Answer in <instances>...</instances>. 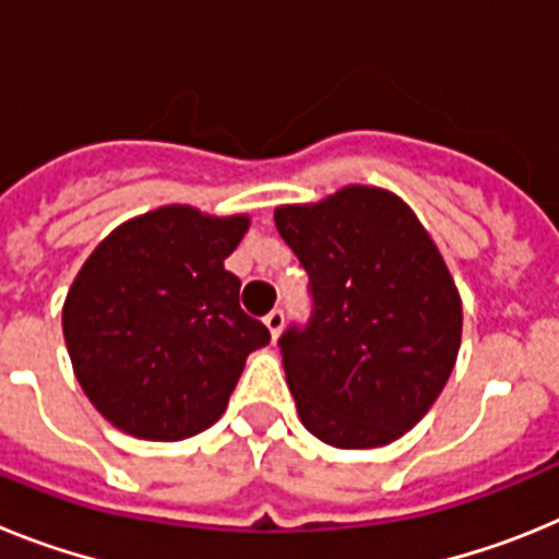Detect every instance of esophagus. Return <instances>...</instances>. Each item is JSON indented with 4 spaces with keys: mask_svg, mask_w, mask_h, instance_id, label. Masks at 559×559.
<instances>
[{
    "mask_svg": "<svg viewBox=\"0 0 559 559\" xmlns=\"http://www.w3.org/2000/svg\"><path fill=\"white\" fill-rule=\"evenodd\" d=\"M283 324H285V316L280 308H274L269 316H265V328H269L271 338L274 341H276V335H280V330H283Z\"/></svg>",
    "mask_w": 559,
    "mask_h": 559,
    "instance_id": "obj_1",
    "label": "esophagus"
}]
</instances>
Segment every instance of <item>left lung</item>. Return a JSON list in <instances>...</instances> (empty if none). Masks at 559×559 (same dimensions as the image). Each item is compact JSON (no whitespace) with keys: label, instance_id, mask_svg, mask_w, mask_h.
I'll return each mask as SVG.
<instances>
[{"label":"left lung","instance_id":"obj_1","mask_svg":"<svg viewBox=\"0 0 559 559\" xmlns=\"http://www.w3.org/2000/svg\"><path fill=\"white\" fill-rule=\"evenodd\" d=\"M274 224L310 276L313 316L280 338L296 412L344 451L389 445L426 417L462 344V296L412 206L349 185Z\"/></svg>","mask_w":559,"mask_h":559}]
</instances>
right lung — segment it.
<instances>
[{
  "mask_svg": "<svg viewBox=\"0 0 559 559\" xmlns=\"http://www.w3.org/2000/svg\"><path fill=\"white\" fill-rule=\"evenodd\" d=\"M249 215L170 204L103 237L63 302V338L92 406L147 442L195 437L226 412L271 333L240 310L224 260Z\"/></svg>",
  "mask_w": 559,
  "mask_h": 559,
  "instance_id": "add662e5",
  "label": "right lung"
}]
</instances>
